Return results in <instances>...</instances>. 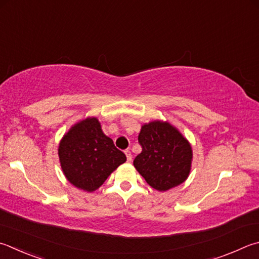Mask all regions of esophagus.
<instances>
[{
	"label": "esophagus",
	"mask_w": 259,
	"mask_h": 259,
	"mask_svg": "<svg viewBox=\"0 0 259 259\" xmlns=\"http://www.w3.org/2000/svg\"><path fill=\"white\" fill-rule=\"evenodd\" d=\"M124 154H125V156H126V161H128V162H131V159H133V155H131V152H130V150L126 149L125 152H124Z\"/></svg>",
	"instance_id": "1"
}]
</instances>
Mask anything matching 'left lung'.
<instances>
[{
    "label": "left lung",
    "mask_w": 259,
    "mask_h": 259,
    "mask_svg": "<svg viewBox=\"0 0 259 259\" xmlns=\"http://www.w3.org/2000/svg\"><path fill=\"white\" fill-rule=\"evenodd\" d=\"M143 150L134 165L148 185L158 191L172 189L189 177L192 148L188 139L167 121L144 123L138 136Z\"/></svg>",
    "instance_id": "left-lung-1"
}]
</instances>
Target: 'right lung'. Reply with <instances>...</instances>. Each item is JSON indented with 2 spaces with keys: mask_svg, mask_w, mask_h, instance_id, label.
<instances>
[{
  "mask_svg": "<svg viewBox=\"0 0 259 259\" xmlns=\"http://www.w3.org/2000/svg\"><path fill=\"white\" fill-rule=\"evenodd\" d=\"M58 154L67 180L87 192L97 190L126 161L113 140L103 133L101 122L95 116L73 124L61 139Z\"/></svg>",
  "mask_w": 259,
  "mask_h": 259,
  "instance_id": "1",
  "label": "right lung"
}]
</instances>
